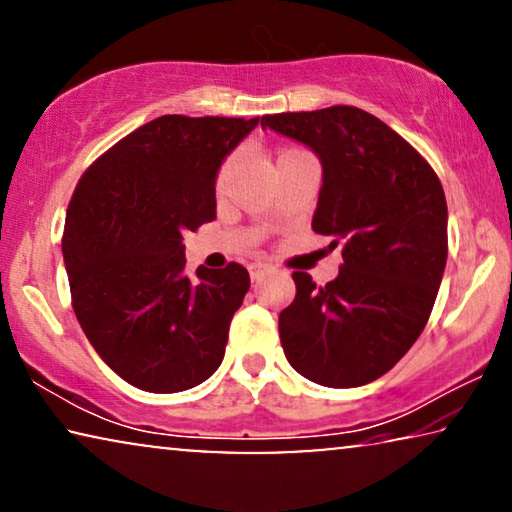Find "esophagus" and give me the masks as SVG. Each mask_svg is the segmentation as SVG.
<instances>
[{"label":"esophagus","mask_w":512,"mask_h":512,"mask_svg":"<svg viewBox=\"0 0 512 512\" xmlns=\"http://www.w3.org/2000/svg\"><path fill=\"white\" fill-rule=\"evenodd\" d=\"M270 268L265 263H251L249 265V275H251V279H254V282H258V279H261L265 272H268Z\"/></svg>","instance_id":"34e87169"}]
</instances>
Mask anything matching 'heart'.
<instances>
[{
  "instance_id": "heart-1",
  "label": "heart",
  "mask_w": 512,
  "mask_h": 512,
  "mask_svg": "<svg viewBox=\"0 0 512 512\" xmlns=\"http://www.w3.org/2000/svg\"><path fill=\"white\" fill-rule=\"evenodd\" d=\"M303 153L305 151H300V149H284L277 156V163H282V160H289V158H298V156H303ZM230 172H233V158H228L226 163L219 167V172H216V191H219V193L228 186Z\"/></svg>"
}]
</instances>
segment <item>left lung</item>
Returning a JSON list of instances; mask_svg holds the SVG:
<instances>
[{
	"label": "left lung",
	"instance_id": "left-lung-1",
	"mask_svg": "<svg viewBox=\"0 0 512 512\" xmlns=\"http://www.w3.org/2000/svg\"><path fill=\"white\" fill-rule=\"evenodd\" d=\"M263 128L317 153L324 167L312 230L342 244L338 277L293 272L279 312L286 359L321 387H361L403 359L424 331L447 261V202L433 167L356 107L289 111Z\"/></svg>",
	"mask_w": 512,
	"mask_h": 512
}]
</instances>
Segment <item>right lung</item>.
Wrapping results in <instances>:
<instances>
[{"label":"right lung","instance_id":"obj_1","mask_svg":"<svg viewBox=\"0 0 512 512\" xmlns=\"http://www.w3.org/2000/svg\"><path fill=\"white\" fill-rule=\"evenodd\" d=\"M256 125L160 116L102 153L74 188L62 235L74 314L132 387L174 394L221 366L249 272L200 265L186 277L184 233L216 219V172Z\"/></svg>","mask_w":512,"mask_h":512}]
</instances>
